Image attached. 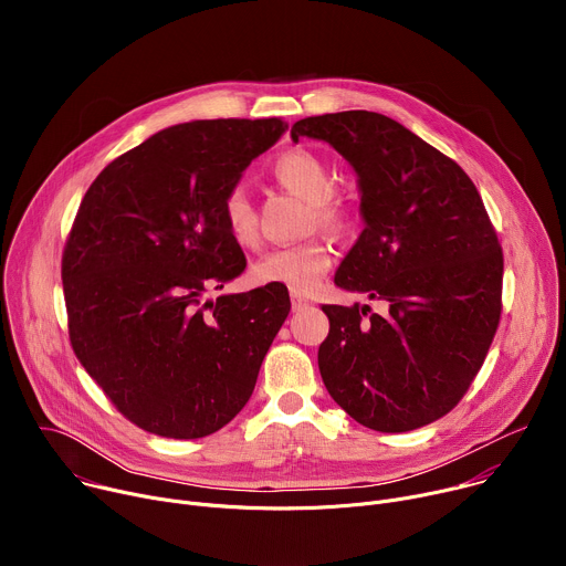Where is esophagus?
Masks as SVG:
<instances>
[{
    "mask_svg": "<svg viewBox=\"0 0 566 566\" xmlns=\"http://www.w3.org/2000/svg\"><path fill=\"white\" fill-rule=\"evenodd\" d=\"M291 306H293V311H304V308H308V306H311V302H308L306 297H302V295L293 293V295H291Z\"/></svg>",
    "mask_w": 566,
    "mask_h": 566,
    "instance_id": "obj_1",
    "label": "esophagus"
}]
</instances>
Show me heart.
<instances>
[{
  "mask_svg": "<svg viewBox=\"0 0 566 566\" xmlns=\"http://www.w3.org/2000/svg\"><path fill=\"white\" fill-rule=\"evenodd\" d=\"M273 177L302 199L311 201L317 223L340 228L349 221V206L336 190V175L319 154L293 147L273 160ZM221 221L239 247H255L260 241L258 214L249 192L232 186L221 199ZM332 266V249L322 239L266 251L253 264V277L260 284H280L293 293H311Z\"/></svg>",
  "mask_w": 566,
  "mask_h": 566,
  "instance_id": "b5f03b06",
  "label": "heart"
}]
</instances>
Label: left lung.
Segmentation results:
<instances>
[{
  "mask_svg": "<svg viewBox=\"0 0 566 566\" xmlns=\"http://www.w3.org/2000/svg\"><path fill=\"white\" fill-rule=\"evenodd\" d=\"M327 140L358 175L365 230L336 284L382 300L322 304L319 376L376 432L446 417L481 369L502 317L504 255L470 177L437 147L376 112L308 116L291 127Z\"/></svg>",
  "mask_w": 566,
  "mask_h": 566,
  "instance_id": "8db88e82",
  "label": "left lung"
}]
</instances>
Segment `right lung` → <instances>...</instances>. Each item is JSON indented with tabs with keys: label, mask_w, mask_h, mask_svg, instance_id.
I'll return each instance as SVG.
<instances>
[{
	"label": "right lung",
	"mask_w": 566,
	"mask_h": 566,
	"mask_svg": "<svg viewBox=\"0 0 566 566\" xmlns=\"http://www.w3.org/2000/svg\"><path fill=\"white\" fill-rule=\"evenodd\" d=\"M284 129L282 118L168 127L114 158L77 208L62 253L69 340L145 432L208 437L255 389L289 293H206L247 269L221 199Z\"/></svg>",
	"instance_id": "right-lung-1"
}]
</instances>
